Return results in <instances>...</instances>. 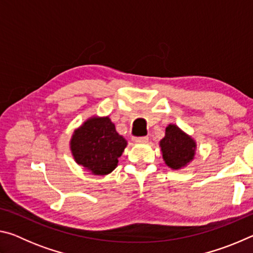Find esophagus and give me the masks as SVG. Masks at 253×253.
Returning a JSON list of instances; mask_svg holds the SVG:
<instances>
[{"label": "esophagus", "mask_w": 253, "mask_h": 253, "mask_svg": "<svg viewBox=\"0 0 253 253\" xmlns=\"http://www.w3.org/2000/svg\"><path fill=\"white\" fill-rule=\"evenodd\" d=\"M132 140H134L135 143H145L148 140V137L147 136H142V137H132Z\"/></svg>", "instance_id": "esophagus-1"}]
</instances>
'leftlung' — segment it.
<instances>
[{
    "mask_svg": "<svg viewBox=\"0 0 253 253\" xmlns=\"http://www.w3.org/2000/svg\"><path fill=\"white\" fill-rule=\"evenodd\" d=\"M160 146L166 165L173 169H178L193 160L196 145L177 126L169 125Z\"/></svg>",
    "mask_w": 253,
    "mask_h": 253,
    "instance_id": "1",
    "label": "left lung"
}]
</instances>
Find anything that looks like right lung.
Returning <instances> with one entry per match:
<instances>
[{
	"mask_svg": "<svg viewBox=\"0 0 253 253\" xmlns=\"http://www.w3.org/2000/svg\"><path fill=\"white\" fill-rule=\"evenodd\" d=\"M70 145L79 165L96 175H106L116 169L127 142L108 117H93L75 131Z\"/></svg>",
	"mask_w": 253,
	"mask_h": 253,
	"instance_id": "obj_1",
	"label": "right lung"
}]
</instances>
